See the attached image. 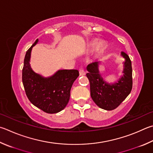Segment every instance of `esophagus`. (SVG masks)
Masks as SVG:
<instances>
[{
  "instance_id": "34e87169",
  "label": "esophagus",
  "mask_w": 153,
  "mask_h": 153,
  "mask_svg": "<svg viewBox=\"0 0 153 153\" xmlns=\"http://www.w3.org/2000/svg\"><path fill=\"white\" fill-rule=\"evenodd\" d=\"M79 76H85V71L83 69H82V68L79 69Z\"/></svg>"
}]
</instances>
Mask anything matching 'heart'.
I'll return each mask as SVG.
<instances>
[{"instance_id":"b5f03b06","label":"heart","mask_w":153,"mask_h":153,"mask_svg":"<svg viewBox=\"0 0 153 153\" xmlns=\"http://www.w3.org/2000/svg\"><path fill=\"white\" fill-rule=\"evenodd\" d=\"M90 48L91 49H94L96 48V53L98 55H102L103 54L105 49H107V43L104 41H102L98 43L97 40L93 41L92 42L90 43Z\"/></svg>"}]
</instances>
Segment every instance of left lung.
Here are the masks:
<instances>
[{"instance_id":"obj_1","label":"left lung","mask_w":153,"mask_h":153,"mask_svg":"<svg viewBox=\"0 0 153 153\" xmlns=\"http://www.w3.org/2000/svg\"><path fill=\"white\" fill-rule=\"evenodd\" d=\"M124 58L123 76L117 82L109 84L100 74V62L87 66L86 76L90 84V95L95 104L102 109L112 110L117 108L129 95L132 88V69L130 58L126 53L121 52Z\"/></svg>"}]
</instances>
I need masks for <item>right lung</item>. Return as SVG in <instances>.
<instances>
[{"label": "right lung", "mask_w": 153, "mask_h": 153, "mask_svg": "<svg viewBox=\"0 0 153 153\" xmlns=\"http://www.w3.org/2000/svg\"><path fill=\"white\" fill-rule=\"evenodd\" d=\"M38 39L27 50L24 59L22 80L29 101L43 112L57 113L64 109L70 97V90L79 76L76 69H60L53 76L45 77L33 70L30 65L32 48Z\"/></svg>", "instance_id": "1"}]
</instances>
